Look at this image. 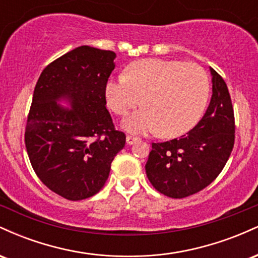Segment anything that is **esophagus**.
Segmentation results:
<instances>
[{
  "instance_id": "esophagus-1",
  "label": "esophagus",
  "mask_w": 258,
  "mask_h": 258,
  "mask_svg": "<svg viewBox=\"0 0 258 258\" xmlns=\"http://www.w3.org/2000/svg\"><path fill=\"white\" fill-rule=\"evenodd\" d=\"M137 141H138V138L133 137V136H127V137H126V143L130 144V146H131V144H133V143H136Z\"/></svg>"
}]
</instances>
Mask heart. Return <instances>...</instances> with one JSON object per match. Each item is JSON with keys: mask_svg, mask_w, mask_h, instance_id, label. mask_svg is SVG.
<instances>
[{"mask_svg": "<svg viewBox=\"0 0 258 258\" xmlns=\"http://www.w3.org/2000/svg\"><path fill=\"white\" fill-rule=\"evenodd\" d=\"M126 75L105 84L106 104L131 133L159 131L162 137H178L190 131L201 119L210 96V80L195 63L148 58L130 64Z\"/></svg>", "mask_w": 258, "mask_h": 258, "instance_id": "b5f03b06", "label": "heart"}]
</instances>
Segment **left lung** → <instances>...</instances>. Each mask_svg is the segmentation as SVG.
<instances>
[{"instance_id": "8db88e82", "label": "left lung", "mask_w": 258, "mask_h": 258, "mask_svg": "<svg viewBox=\"0 0 258 258\" xmlns=\"http://www.w3.org/2000/svg\"><path fill=\"white\" fill-rule=\"evenodd\" d=\"M212 97L198 125L180 138L153 143L146 164L148 179L166 197L182 199L217 178L234 147L232 99L222 76L212 68Z\"/></svg>"}]
</instances>
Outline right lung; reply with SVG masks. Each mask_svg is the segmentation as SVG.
Wrapping results in <instances>:
<instances>
[{"label": "right lung", "instance_id": "1", "mask_svg": "<svg viewBox=\"0 0 258 258\" xmlns=\"http://www.w3.org/2000/svg\"><path fill=\"white\" fill-rule=\"evenodd\" d=\"M115 57L112 51L78 47L47 65L35 86L26 152L41 182L68 200L98 193L125 147V133L115 130L105 106ZM60 100L72 106H60Z\"/></svg>", "mask_w": 258, "mask_h": 258}]
</instances>
